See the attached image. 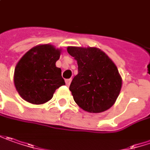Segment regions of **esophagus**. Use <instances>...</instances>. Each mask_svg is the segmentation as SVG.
Listing matches in <instances>:
<instances>
[{"instance_id": "obj_1", "label": "esophagus", "mask_w": 150, "mask_h": 150, "mask_svg": "<svg viewBox=\"0 0 150 150\" xmlns=\"http://www.w3.org/2000/svg\"><path fill=\"white\" fill-rule=\"evenodd\" d=\"M71 79H66V84H67V86H69L70 85V83H71Z\"/></svg>"}]
</instances>
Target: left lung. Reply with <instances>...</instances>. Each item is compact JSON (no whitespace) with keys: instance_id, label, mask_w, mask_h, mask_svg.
Returning a JSON list of instances; mask_svg holds the SVG:
<instances>
[{"instance_id":"8db88e82","label":"left lung","mask_w":150,"mask_h":150,"mask_svg":"<svg viewBox=\"0 0 150 150\" xmlns=\"http://www.w3.org/2000/svg\"><path fill=\"white\" fill-rule=\"evenodd\" d=\"M67 52L79 66V73L69 87L77 105L89 113H100L110 108L122 85L116 64L96 47L68 46Z\"/></svg>"}]
</instances>
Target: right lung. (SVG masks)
Listing matches in <instances>:
<instances>
[{"label":"right lung","mask_w":150,"mask_h":150,"mask_svg":"<svg viewBox=\"0 0 150 150\" xmlns=\"http://www.w3.org/2000/svg\"><path fill=\"white\" fill-rule=\"evenodd\" d=\"M62 50L52 45H39L23 56L16 65L14 84L27 102L42 105L52 99L56 88L65 85L62 69L56 62Z\"/></svg>","instance_id":"add662e5"}]
</instances>
